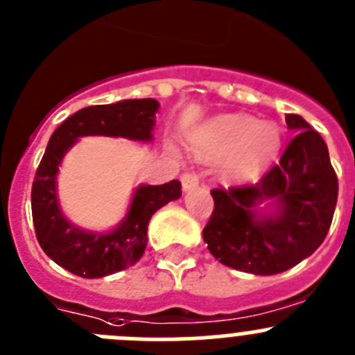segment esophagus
<instances>
[{
	"label": "esophagus",
	"instance_id": "1",
	"mask_svg": "<svg viewBox=\"0 0 355 355\" xmlns=\"http://www.w3.org/2000/svg\"><path fill=\"white\" fill-rule=\"evenodd\" d=\"M181 184H183L184 191H190L195 187H199V178L193 172H187V174L181 175Z\"/></svg>",
	"mask_w": 355,
	"mask_h": 355
}]
</instances>
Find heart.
<instances>
[{"label":"heart","instance_id":"obj_1","mask_svg":"<svg viewBox=\"0 0 355 355\" xmlns=\"http://www.w3.org/2000/svg\"><path fill=\"white\" fill-rule=\"evenodd\" d=\"M282 148V132L272 121L248 114H222L191 133V149L200 160L223 158L220 175L245 183L269 167Z\"/></svg>","mask_w":355,"mask_h":355}]
</instances>
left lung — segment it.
Instances as JSON below:
<instances>
[{
    "label": "left lung",
    "instance_id": "8db88e82",
    "mask_svg": "<svg viewBox=\"0 0 355 355\" xmlns=\"http://www.w3.org/2000/svg\"><path fill=\"white\" fill-rule=\"evenodd\" d=\"M287 149L255 184L213 190L214 209L202 236L223 266L252 275H278L310 257L333 222L338 178L329 151L297 114Z\"/></svg>",
    "mask_w": 355,
    "mask_h": 355
}]
</instances>
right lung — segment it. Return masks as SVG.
I'll return each instance as SVG.
<instances>
[{
  "mask_svg": "<svg viewBox=\"0 0 355 355\" xmlns=\"http://www.w3.org/2000/svg\"><path fill=\"white\" fill-rule=\"evenodd\" d=\"M160 103L153 98L121 100L91 105L64 119L49 139L31 190V211L37 239L49 259L83 278H102L123 271L144 255L148 223L156 211L181 197L178 180L165 184H139L125 218L109 232L77 227L63 214L58 199V172L68 149L80 137L103 135L130 141H153L155 114Z\"/></svg>",
  "mask_w": 355,
  "mask_h": 355,
  "instance_id": "obj_1",
  "label": "right lung"
}]
</instances>
